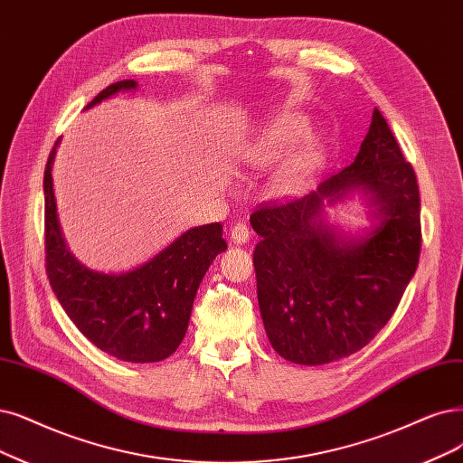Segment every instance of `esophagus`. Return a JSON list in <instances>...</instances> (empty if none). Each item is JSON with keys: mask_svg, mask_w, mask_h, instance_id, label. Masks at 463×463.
Returning a JSON list of instances; mask_svg holds the SVG:
<instances>
[{"mask_svg": "<svg viewBox=\"0 0 463 463\" xmlns=\"http://www.w3.org/2000/svg\"><path fill=\"white\" fill-rule=\"evenodd\" d=\"M231 238H232V242L236 246L248 244V241H250V229H248L246 222H236V225L231 229Z\"/></svg>", "mask_w": 463, "mask_h": 463, "instance_id": "1", "label": "esophagus"}]
</instances>
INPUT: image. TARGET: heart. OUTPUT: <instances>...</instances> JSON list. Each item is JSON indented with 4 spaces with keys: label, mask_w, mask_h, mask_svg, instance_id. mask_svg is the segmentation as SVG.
<instances>
[{
    "label": "heart",
    "mask_w": 463,
    "mask_h": 463,
    "mask_svg": "<svg viewBox=\"0 0 463 463\" xmlns=\"http://www.w3.org/2000/svg\"><path fill=\"white\" fill-rule=\"evenodd\" d=\"M307 119L298 114L279 116L270 122L246 150L244 164L253 169H269L277 165L307 133ZM324 164V148L318 139H311L299 152H296L275 175L277 194L294 196L309 186Z\"/></svg>",
    "instance_id": "heart-1"
}]
</instances>
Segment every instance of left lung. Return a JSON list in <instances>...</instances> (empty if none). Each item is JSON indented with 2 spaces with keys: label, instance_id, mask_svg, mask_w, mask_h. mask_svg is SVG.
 I'll list each match as a JSON object with an SVG mask.
<instances>
[{
  "label": "left lung",
  "instance_id": "left-lung-1",
  "mask_svg": "<svg viewBox=\"0 0 463 463\" xmlns=\"http://www.w3.org/2000/svg\"><path fill=\"white\" fill-rule=\"evenodd\" d=\"M354 192L365 196L373 221L356 237L326 217V204ZM250 222L261 236L253 265L265 332L296 364H328L368 345L420 261L416 174L378 109L351 165L311 194L265 205Z\"/></svg>",
  "mask_w": 463,
  "mask_h": 463
}]
</instances>
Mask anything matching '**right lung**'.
Masks as SVG:
<instances>
[{
	"instance_id": "right-lung-1",
	"label": "right lung",
	"mask_w": 463,
	"mask_h": 463,
	"mask_svg": "<svg viewBox=\"0 0 463 463\" xmlns=\"http://www.w3.org/2000/svg\"><path fill=\"white\" fill-rule=\"evenodd\" d=\"M137 90L124 80L102 90L88 107L119 91ZM43 175L45 270L51 288L76 328L95 347L126 363H158L174 354L186 334L198 286L215 255L227 250L221 222L184 231L146 263L128 272H100L81 265L68 250L53 193L55 152Z\"/></svg>"
}]
</instances>
